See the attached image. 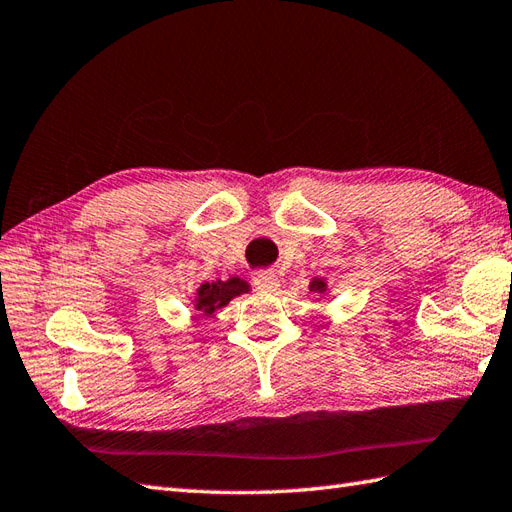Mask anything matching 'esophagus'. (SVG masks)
I'll use <instances>...</instances> for the list:
<instances>
[{
    "label": "esophagus",
    "mask_w": 512,
    "mask_h": 512,
    "mask_svg": "<svg viewBox=\"0 0 512 512\" xmlns=\"http://www.w3.org/2000/svg\"><path fill=\"white\" fill-rule=\"evenodd\" d=\"M253 281L257 285V290H264V292H275L279 288V277L277 272L272 270H257Z\"/></svg>",
    "instance_id": "34e87169"
}]
</instances>
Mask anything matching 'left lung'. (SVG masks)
<instances>
[{
	"label": "left lung",
	"instance_id": "obj_1",
	"mask_svg": "<svg viewBox=\"0 0 512 512\" xmlns=\"http://www.w3.org/2000/svg\"><path fill=\"white\" fill-rule=\"evenodd\" d=\"M310 290H312V292H325V283H323V281H318V279H316V281H312V285H310Z\"/></svg>",
	"mask_w": 512,
	"mask_h": 512
}]
</instances>
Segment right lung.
I'll return each mask as SVG.
<instances>
[{
	"label": "right lung",
	"instance_id": "1",
	"mask_svg": "<svg viewBox=\"0 0 512 512\" xmlns=\"http://www.w3.org/2000/svg\"><path fill=\"white\" fill-rule=\"evenodd\" d=\"M248 290V285L244 281H240L237 277L229 279V281H211V283H202L198 288V299H196V307L200 312L205 314H213L218 307L227 305L233 296H240L242 292Z\"/></svg>",
	"mask_w": 512,
	"mask_h": 512
}]
</instances>
